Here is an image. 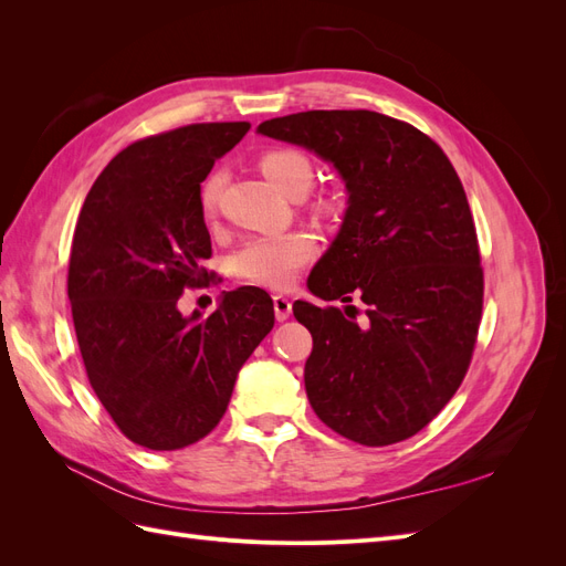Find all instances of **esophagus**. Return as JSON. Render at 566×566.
Wrapping results in <instances>:
<instances>
[{
    "label": "esophagus",
    "instance_id": "obj_1",
    "mask_svg": "<svg viewBox=\"0 0 566 566\" xmlns=\"http://www.w3.org/2000/svg\"><path fill=\"white\" fill-rule=\"evenodd\" d=\"M273 312H276L279 321H285L290 314H293V302H290L285 295L273 297Z\"/></svg>",
    "mask_w": 566,
    "mask_h": 566
}]
</instances>
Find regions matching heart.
Instances as JSON below:
<instances>
[{
    "label": "heart",
    "mask_w": 566,
    "mask_h": 566,
    "mask_svg": "<svg viewBox=\"0 0 566 566\" xmlns=\"http://www.w3.org/2000/svg\"><path fill=\"white\" fill-rule=\"evenodd\" d=\"M264 177L287 196H302L314 181V163L297 148H271L260 156ZM224 191V172H212L200 184V210L214 217ZM314 210L323 217H337L342 198L337 193H321L314 198ZM318 254V243L306 231H285L276 235H256L231 256V273L238 281L285 290L297 281V273Z\"/></svg>",
    "instance_id": "obj_1"
}]
</instances>
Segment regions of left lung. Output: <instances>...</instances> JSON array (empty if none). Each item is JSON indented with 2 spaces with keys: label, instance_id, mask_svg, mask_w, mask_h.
<instances>
[{
  "label": "left lung",
  "instance_id": "1",
  "mask_svg": "<svg viewBox=\"0 0 566 566\" xmlns=\"http://www.w3.org/2000/svg\"><path fill=\"white\" fill-rule=\"evenodd\" d=\"M335 165L349 191L345 224L310 276L337 306L295 302L312 333L304 387L316 416L364 447L418 434L470 368L484 269L465 188L447 153L403 119L375 111H306L256 129Z\"/></svg>",
  "mask_w": 566,
  "mask_h": 566
}]
</instances>
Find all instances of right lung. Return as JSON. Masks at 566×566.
I'll list each match as a JSON object with an SVG mask.
<instances>
[{"label":"right lung","mask_w":566,"mask_h":566,"mask_svg":"<svg viewBox=\"0 0 566 566\" xmlns=\"http://www.w3.org/2000/svg\"><path fill=\"white\" fill-rule=\"evenodd\" d=\"M250 123H196L134 142L106 165L75 224L67 297L84 370L129 441L177 451L227 413L235 375L273 328L262 287L184 318L188 287L214 283L200 184Z\"/></svg>","instance_id":"1"}]
</instances>
